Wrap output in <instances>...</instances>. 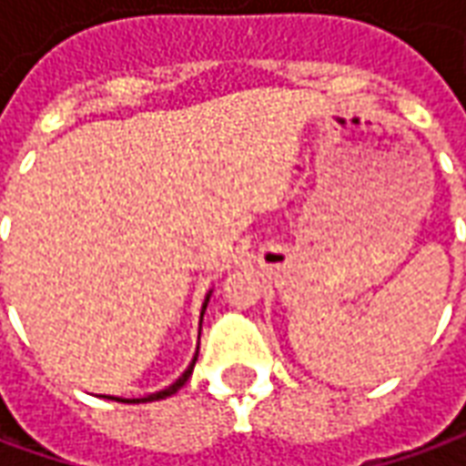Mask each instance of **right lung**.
Wrapping results in <instances>:
<instances>
[{"label": "right lung", "mask_w": 466, "mask_h": 466, "mask_svg": "<svg viewBox=\"0 0 466 466\" xmlns=\"http://www.w3.org/2000/svg\"><path fill=\"white\" fill-rule=\"evenodd\" d=\"M207 302H209V297L204 299V309H207ZM202 314H204V312H202ZM194 361H197V357H194L192 364L187 367V371H184V374H182V377H179V380L174 381L172 387H167V390L157 391V394H149V397H142V400H122V401H127V404H137V401H154V400H164V397H169V394H174V391L179 390V387H184V381H187V380H189V377H192Z\"/></svg>", "instance_id": "right-lung-1"}]
</instances>
